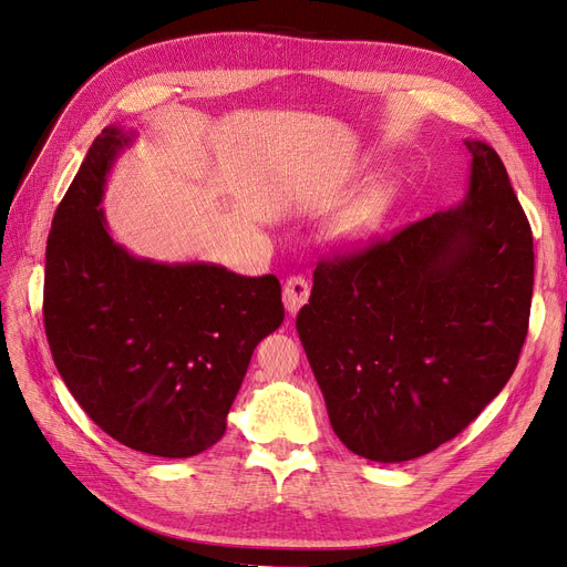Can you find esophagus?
Here are the masks:
<instances>
[{
	"label": "esophagus",
	"instance_id": "esophagus-1",
	"mask_svg": "<svg viewBox=\"0 0 567 567\" xmlns=\"http://www.w3.org/2000/svg\"><path fill=\"white\" fill-rule=\"evenodd\" d=\"M310 300V284L302 277H290L284 284V305L290 315H296L300 307Z\"/></svg>",
	"mask_w": 567,
	"mask_h": 567
}]
</instances>
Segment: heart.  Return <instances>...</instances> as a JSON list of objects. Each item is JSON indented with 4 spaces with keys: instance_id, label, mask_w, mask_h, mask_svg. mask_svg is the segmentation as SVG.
Listing matches in <instances>:
<instances>
[{
    "instance_id": "heart-1",
    "label": "heart",
    "mask_w": 567,
    "mask_h": 567,
    "mask_svg": "<svg viewBox=\"0 0 567 567\" xmlns=\"http://www.w3.org/2000/svg\"><path fill=\"white\" fill-rule=\"evenodd\" d=\"M394 188L390 184H375L359 198L352 208L336 221V238L342 244H362L379 229L392 210Z\"/></svg>"
}]
</instances>
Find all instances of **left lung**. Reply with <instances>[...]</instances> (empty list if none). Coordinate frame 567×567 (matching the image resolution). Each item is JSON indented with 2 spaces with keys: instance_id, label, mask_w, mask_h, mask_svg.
<instances>
[{
  "instance_id": "obj_1",
  "label": "left lung",
  "mask_w": 567,
  "mask_h": 567,
  "mask_svg": "<svg viewBox=\"0 0 567 567\" xmlns=\"http://www.w3.org/2000/svg\"><path fill=\"white\" fill-rule=\"evenodd\" d=\"M466 148V198L321 260L296 321L336 435L371 461L456 437L504 390L527 336L529 221L496 151Z\"/></svg>"
}]
</instances>
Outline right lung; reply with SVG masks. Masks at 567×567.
I'll return each mask as SVG.
<instances>
[{"label": "right lung", "instance_id": "1", "mask_svg": "<svg viewBox=\"0 0 567 567\" xmlns=\"http://www.w3.org/2000/svg\"><path fill=\"white\" fill-rule=\"evenodd\" d=\"M132 132L106 127L47 238L44 329L87 416L130 450L186 458L225 435L252 350L284 321L274 274L134 257L109 234L104 186Z\"/></svg>", "mask_w": 567, "mask_h": 567}]
</instances>
